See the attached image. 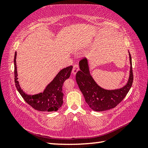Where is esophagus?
I'll use <instances>...</instances> for the list:
<instances>
[{"instance_id": "34e87169", "label": "esophagus", "mask_w": 148, "mask_h": 148, "mask_svg": "<svg viewBox=\"0 0 148 148\" xmlns=\"http://www.w3.org/2000/svg\"><path fill=\"white\" fill-rule=\"evenodd\" d=\"M79 71V66L77 64H74L73 66V69H72V72L73 74H76V72Z\"/></svg>"}]
</instances>
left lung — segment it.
I'll return each instance as SVG.
<instances>
[{
    "label": "left lung",
    "mask_w": 148,
    "mask_h": 148,
    "mask_svg": "<svg viewBox=\"0 0 148 148\" xmlns=\"http://www.w3.org/2000/svg\"><path fill=\"white\" fill-rule=\"evenodd\" d=\"M129 54L130 71L128 81L123 87L116 89H105L95 81L89 71L88 60L83 59L79 62L80 71L76 73V79L86 103L96 112L106 111L116 107L126 97L133 82L132 59Z\"/></svg>",
    "instance_id": "8db88e82"
}]
</instances>
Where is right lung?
<instances>
[{"mask_svg":"<svg viewBox=\"0 0 148 148\" xmlns=\"http://www.w3.org/2000/svg\"><path fill=\"white\" fill-rule=\"evenodd\" d=\"M17 53L14 56L15 84L19 92L27 104L34 109L41 112H56L63 103V93L62 87L64 82L71 76L72 66H70L60 71L53 79L47 85L44 91L35 95H28L21 89L17 77L16 65Z\"/></svg>","mask_w":148,"mask_h":148,"instance_id":"right-lung-1","label":"right lung"}]
</instances>
